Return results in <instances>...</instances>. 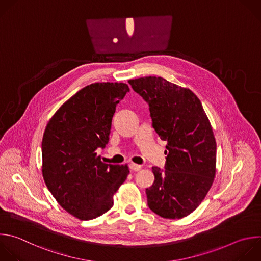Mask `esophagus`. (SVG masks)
<instances>
[{"instance_id":"34e87169","label":"esophagus","mask_w":261,"mask_h":261,"mask_svg":"<svg viewBox=\"0 0 261 261\" xmlns=\"http://www.w3.org/2000/svg\"><path fill=\"white\" fill-rule=\"evenodd\" d=\"M129 169L131 171H139L141 169V166L137 164H129Z\"/></svg>"}]
</instances>
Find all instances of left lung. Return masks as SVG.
I'll use <instances>...</instances> for the list:
<instances>
[{
    "label": "left lung",
    "mask_w": 261,
    "mask_h": 261,
    "mask_svg": "<svg viewBox=\"0 0 261 261\" xmlns=\"http://www.w3.org/2000/svg\"><path fill=\"white\" fill-rule=\"evenodd\" d=\"M149 107L152 127L167 141L165 169L152 167L147 205L164 218L188 216L205 199L215 176L216 141L200 99L161 76L130 80Z\"/></svg>",
    "instance_id": "1"
}]
</instances>
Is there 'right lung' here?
<instances>
[{
  "instance_id": "right-lung-1",
  "label": "right lung",
  "mask_w": 261,
  "mask_h": 261,
  "mask_svg": "<svg viewBox=\"0 0 261 261\" xmlns=\"http://www.w3.org/2000/svg\"><path fill=\"white\" fill-rule=\"evenodd\" d=\"M129 90L124 83L86 86L60 107L45 129V184L58 204L79 219L109 211L129 174L127 165L105 164L96 153L108 144L116 107Z\"/></svg>"
}]
</instances>
